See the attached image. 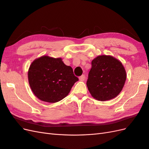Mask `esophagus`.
<instances>
[{"label": "esophagus", "mask_w": 149, "mask_h": 149, "mask_svg": "<svg viewBox=\"0 0 149 149\" xmlns=\"http://www.w3.org/2000/svg\"><path fill=\"white\" fill-rule=\"evenodd\" d=\"M79 80L81 81H83L85 79V76L84 74L81 75V76H79Z\"/></svg>", "instance_id": "1"}]
</instances>
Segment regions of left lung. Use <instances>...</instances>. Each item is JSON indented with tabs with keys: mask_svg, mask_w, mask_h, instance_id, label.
Returning a JSON list of instances; mask_svg holds the SVG:
<instances>
[{
	"mask_svg": "<svg viewBox=\"0 0 149 149\" xmlns=\"http://www.w3.org/2000/svg\"><path fill=\"white\" fill-rule=\"evenodd\" d=\"M126 72L122 63L112 56H98L91 62L86 85L91 96L105 101L116 97L123 89Z\"/></svg>",
	"mask_w": 149,
	"mask_h": 149,
	"instance_id": "left-lung-1",
	"label": "left lung"
}]
</instances>
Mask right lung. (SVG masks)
<instances>
[{
    "label": "right lung",
    "instance_id": "1",
    "mask_svg": "<svg viewBox=\"0 0 149 149\" xmlns=\"http://www.w3.org/2000/svg\"><path fill=\"white\" fill-rule=\"evenodd\" d=\"M30 86L41 101L54 103L65 98L78 78L61 58L43 56L35 60L28 71Z\"/></svg>",
    "mask_w": 149,
    "mask_h": 149
}]
</instances>
